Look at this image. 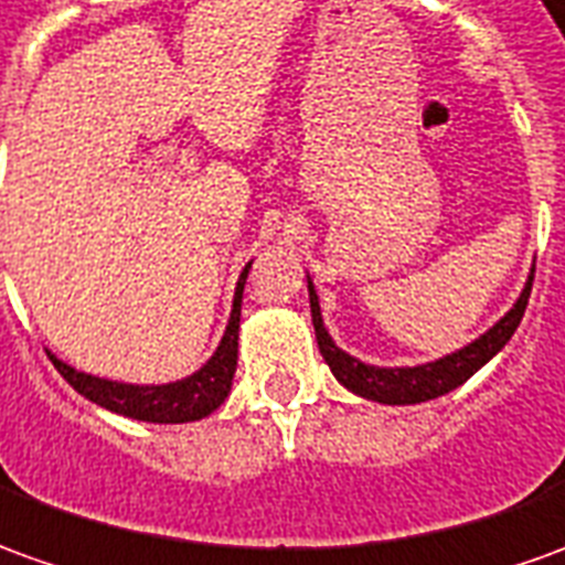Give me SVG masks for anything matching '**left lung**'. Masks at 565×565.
Segmentation results:
<instances>
[{
    "label": "left lung",
    "instance_id": "8db88e82",
    "mask_svg": "<svg viewBox=\"0 0 565 565\" xmlns=\"http://www.w3.org/2000/svg\"><path fill=\"white\" fill-rule=\"evenodd\" d=\"M532 279H535V267H532L526 289L520 291L516 305L489 332L480 334L477 341H470L468 348L455 350V353L443 356V360H434V363L406 365V369L365 365L356 356L344 353L322 326L320 298H317L310 279H307V291H310V317H313V329H317V344H320L322 360L329 363L334 379L356 396H365V399H375V403H384V406H412V403H427V399H437V396L455 391L458 384H465L477 369H483L498 350L511 341V334L516 332V326L526 313Z\"/></svg>",
    "mask_w": 565,
    "mask_h": 565
}]
</instances>
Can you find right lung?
<instances>
[{
	"mask_svg": "<svg viewBox=\"0 0 565 565\" xmlns=\"http://www.w3.org/2000/svg\"><path fill=\"white\" fill-rule=\"evenodd\" d=\"M248 267L252 264H245L243 276L236 282L227 332H224L221 344L212 353V360L202 365L200 372H193L190 379L171 381V384H122V381L95 379V375L76 372L73 365L61 363L54 353H49L54 369L67 379L73 391H79L85 399L110 408L116 415L153 424L200 422L205 415H212L231 394L233 372H236V353H239V310H243V286L245 276H248Z\"/></svg>",
	"mask_w": 565,
	"mask_h": 565,
	"instance_id": "right-lung-1",
	"label": "right lung"
}]
</instances>
